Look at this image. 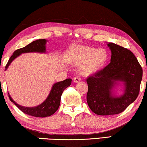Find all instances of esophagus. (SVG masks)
Instances as JSON below:
<instances>
[{"label":"esophagus","instance_id":"obj_1","mask_svg":"<svg viewBox=\"0 0 147 147\" xmlns=\"http://www.w3.org/2000/svg\"><path fill=\"white\" fill-rule=\"evenodd\" d=\"M73 79H74V82H78L81 80V78H80V76H74Z\"/></svg>","mask_w":147,"mask_h":147}]
</instances>
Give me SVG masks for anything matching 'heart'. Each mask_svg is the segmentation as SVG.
Segmentation results:
<instances>
[{"label": "heart", "instance_id": "heart-1", "mask_svg": "<svg viewBox=\"0 0 147 147\" xmlns=\"http://www.w3.org/2000/svg\"><path fill=\"white\" fill-rule=\"evenodd\" d=\"M107 51L103 48H95L84 45H74L69 48L67 54V61L75 65H80V72L84 74L93 73L106 62Z\"/></svg>", "mask_w": 147, "mask_h": 147}]
</instances>
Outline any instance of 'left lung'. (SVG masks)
Masks as SVG:
<instances>
[{"mask_svg": "<svg viewBox=\"0 0 147 147\" xmlns=\"http://www.w3.org/2000/svg\"><path fill=\"white\" fill-rule=\"evenodd\" d=\"M111 62L104 69L89 76L86 100L90 109L99 115L121 113L137 99L143 78V69L132 52L113 43ZM118 81L124 84V94L119 97L112 93Z\"/></svg>", "mask_w": 147, "mask_h": 147, "instance_id": "1", "label": "left lung"}]
</instances>
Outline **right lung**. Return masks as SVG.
Masks as SVG:
<instances>
[{
	"mask_svg": "<svg viewBox=\"0 0 147 147\" xmlns=\"http://www.w3.org/2000/svg\"><path fill=\"white\" fill-rule=\"evenodd\" d=\"M46 41H47L45 39H37L36 41H32V43L26 45V47L16 50L13 53V55L8 60L5 67V71L8 69V66L12 63V61L22 53L30 52L45 53ZM71 78H67L65 80L55 83L53 85L51 92H50L47 99L42 104L36 107L29 108V107L22 106L15 102L10 97L9 94L8 93V97H9L10 101L14 103L19 109H20L26 114L37 117H48V116L51 115L55 113L56 111L58 109L59 107L60 106L61 95H62L64 90L71 85Z\"/></svg>",
	"mask_w": 147,
	"mask_h": 147,
	"instance_id": "add662e5",
	"label": "right lung"
}]
</instances>
